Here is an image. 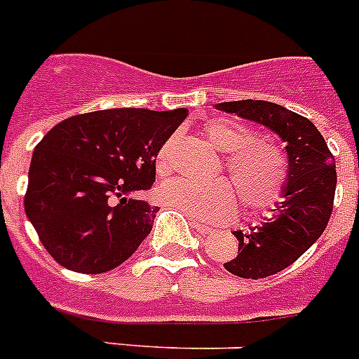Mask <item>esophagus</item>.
Listing matches in <instances>:
<instances>
[{"label": "esophagus", "instance_id": "esophagus-1", "mask_svg": "<svg viewBox=\"0 0 359 359\" xmlns=\"http://www.w3.org/2000/svg\"><path fill=\"white\" fill-rule=\"evenodd\" d=\"M189 219H191V225H192V229H196V231H198V232H201V234H212V232H214V229H212V226L205 225V223L198 222V219H194V217H189Z\"/></svg>", "mask_w": 359, "mask_h": 359}]
</instances>
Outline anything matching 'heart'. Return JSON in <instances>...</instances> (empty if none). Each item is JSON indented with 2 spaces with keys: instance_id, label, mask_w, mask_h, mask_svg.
Listing matches in <instances>:
<instances>
[{
  "instance_id": "1",
  "label": "heart",
  "mask_w": 359,
  "mask_h": 359,
  "mask_svg": "<svg viewBox=\"0 0 359 359\" xmlns=\"http://www.w3.org/2000/svg\"><path fill=\"white\" fill-rule=\"evenodd\" d=\"M205 136L217 150L226 152L225 168L229 180L209 183L174 177L158 189L159 200L187 216L205 222H225L238 207V196L250 212H269L283 198L289 180V161L278 143L256 137L247 125L232 118L212 119ZM172 140H167L156 154V170L167 174L170 168Z\"/></svg>"
}]
</instances>
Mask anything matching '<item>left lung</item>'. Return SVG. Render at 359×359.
Returning <instances> with one entry per match:
<instances>
[{
  "instance_id": "1",
  "label": "left lung",
  "mask_w": 359,
  "mask_h": 359,
  "mask_svg": "<svg viewBox=\"0 0 359 359\" xmlns=\"http://www.w3.org/2000/svg\"><path fill=\"white\" fill-rule=\"evenodd\" d=\"M216 109L274 130L287 143L289 180L276 214L249 232L236 231L238 254L223 267L240 278H267L292 265L323 234L332 214L336 161L311 119L271 101L241 100Z\"/></svg>"
}]
</instances>
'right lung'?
<instances>
[{
    "label": "right lung",
    "mask_w": 359,
    "mask_h": 359,
    "mask_svg": "<svg viewBox=\"0 0 359 359\" xmlns=\"http://www.w3.org/2000/svg\"><path fill=\"white\" fill-rule=\"evenodd\" d=\"M187 109H109L63 119L36 145L25 212L61 267L112 271L152 231L158 207L130 198L156 182V154Z\"/></svg>",
    "instance_id": "right-lung-1"
}]
</instances>
